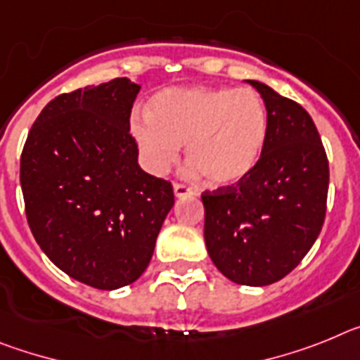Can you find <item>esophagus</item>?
<instances>
[{
    "label": "esophagus",
    "mask_w": 360,
    "mask_h": 360,
    "mask_svg": "<svg viewBox=\"0 0 360 360\" xmlns=\"http://www.w3.org/2000/svg\"><path fill=\"white\" fill-rule=\"evenodd\" d=\"M174 193H176V198H188V195H193V190L188 188L186 184L181 183H174Z\"/></svg>",
    "instance_id": "esophagus-1"
}]
</instances>
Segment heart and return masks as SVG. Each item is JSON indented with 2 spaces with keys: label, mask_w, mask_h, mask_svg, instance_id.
<instances>
[{
  "label": "heart",
  "mask_w": 360,
  "mask_h": 360,
  "mask_svg": "<svg viewBox=\"0 0 360 360\" xmlns=\"http://www.w3.org/2000/svg\"><path fill=\"white\" fill-rule=\"evenodd\" d=\"M130 134L146 170L162 176L181 145L193 172L214 186H230L257 167L268 137L264 101L250 89H167L132 115Z\"/></svg>",
  "instance_id": "obj_1"
}]
</instances>
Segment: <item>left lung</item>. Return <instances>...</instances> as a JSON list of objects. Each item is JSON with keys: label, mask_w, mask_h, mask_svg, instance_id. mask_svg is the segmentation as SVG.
Returning <instances> with one entry per match:
<instances>
[{"label": "left lung", "mask_w": 360, "mask_h": 360, "mask_svg": "<svg viewBox=\"0 0 360 360\" xmlns=\"http://www.w3.org/2000/svg\"><path fill=\"white\" fill-rule=\"evenodd\" d=\"M248 83L266 106V146L250 176L201 195L205 243L224 277L266 286L288 275L321 233L330 168L310 114L261 81Z\"/></svg>", "instance_id": "8db88e82"}]
</instances>
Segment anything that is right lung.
Here are the masks:
<instances>
[{"label":"right lung","instance_id":"right-lung-1","mask_svg":"<svg viewBox=\"0 0 360 360\" xmlns=\"http://www.w3.org/2000/svg\"><path fill=\"white\" fill-rule=\"evenodd\" d=\"M141 86L117 77L54 98L23 146L20 181L34 239L72 279L132 284L148 266L174 188L139 167L130 112Z\"/></svg>","mask_w":360,"mask_h":360}]
</instances>
